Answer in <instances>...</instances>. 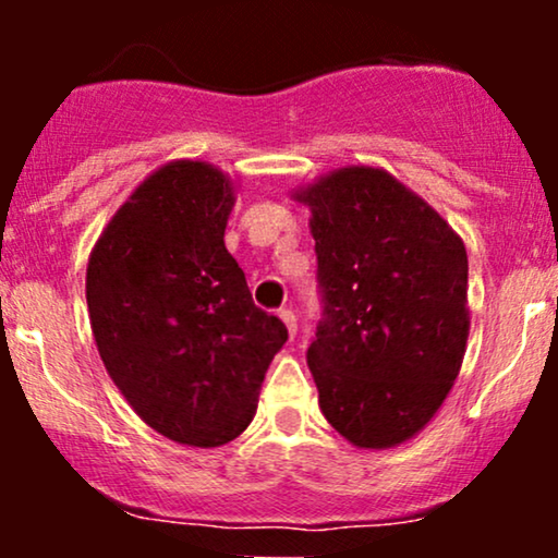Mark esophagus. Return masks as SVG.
<instances>
[{
    "label": "esophagus",
    "instance_id": "34e87169",
    "mask_svg": "<svg viewBox=\"0 0 558 558\" xmlns=\"http://www.w3.org/2000/svg\"><path fill=\"white\" fill-rule=\"evenodd\" d=\"M280 319H283V325H286V330H288V336H296V315H293L291 310H280V315H278Z\"/></svg>",
    "mask_w": 558,
    "mask_h": 558
}]
</instances>
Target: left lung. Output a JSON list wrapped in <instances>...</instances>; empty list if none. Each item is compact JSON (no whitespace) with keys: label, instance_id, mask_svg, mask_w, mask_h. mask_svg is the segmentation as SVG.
<instances>
[{"label":"left lung","instance_id":"left-lung-1","mask_svg":"<svg viewBox=\"0 0 558 558\" xmlns=\"http://www.w3.org/2000/svg\"><path fill=\"white\" fill-rule=\"evenodd\" d=\"M291 198L312 213L325 301L306 351L319 409L351 446L407 444L444 407L464 362V241L373 165H345Z\"/></svg>","mask_w":558,"mask_h":558}]
</instances>
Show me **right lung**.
<instances>
[{
    "instance_id": "add662e5",
    "label": "right lung",
    "mask_w": 558,
    "mask_h": 558,
    "mask_svg": "<svg viewBox=\"0 0 558 558\" xmlns=\"http://www.w3.org/2000/svg\"><path fill=\"white\" fill-rule=\"evenodd\" d=\"M233 204L228 172L172 159L120 204L86 267L107 373L151 430L185 446L215 448L246 430L288 341L226 248Z\"/></svg>"
}]
</instances>
